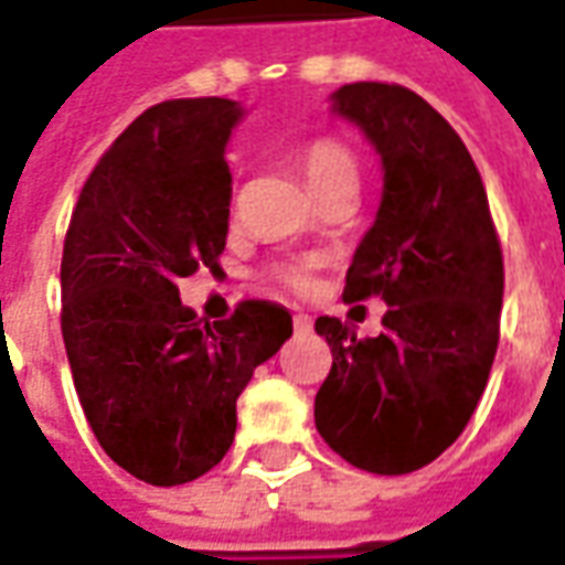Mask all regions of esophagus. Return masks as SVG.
<instances>
[{
	"instance_id": "obj_1",
	"label": "esophagus",
	"mask_w": 565,
	"mask_h": 565,
	"mask_svg": "<svg viewBox=\"0 0 565 565\" xmlns=\"http://www.w3.org/2000/svg\"><path fill=\"white\" fill-rule=\"evenodd\" d=\"M294 327L296 332H302V335H306V332H311V318H308V315H296Z\"/></svg>"
}]
</instances>
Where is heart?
Here are the masks:
<instances>
[{
  "mask_svg": "<svg viewBox=\"0 0 565 565\" xmlns=\"http://www.w3.org/2000/svg\"><path fill=\"white\" fill-rule=\"evenodd\" d=\"M299 169L306 174L308 190L320 196L332 186H356V162L351 150L342 148L339 141H315L308 145L306 153L299 157ZM281 278L296 290L308 284V266H284Z\"/></svg>",
  "mask_w": 565,
  "mask_h": 565,
  "instance_id": "b5f03b06",
  "label": "heart"
}]
</instances>
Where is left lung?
Segmentation results:
<instances>
[{
	"label": "left lung",
	"mask_w": 565,
	"mask_h": 565,
	"mask_svg": "<svg viewBox=\"0 0 565 565\" xmlns=\"http://www.w3.org/2000/svg\"><path fill=\"white\" fill-rule=\"evenodd\" d=\"M381 160V202L348 269L344 299L379 294L384 330L360 339L318 318L332 369L315 424L339 457L375 475L424 469L460 436L499 344L502 250L481 174L445 117L399 84L330 96Z\"/></svg>",
	"instance_id": "left-lung-1"
}]
</instances>
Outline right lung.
Instances as JSON below:
<instances>
[{
    "label": "right lung",
    "mask_w": 565,
    "mask_h": 565,
    "mask_svg": "<svg viewBox=\"0 0 565 565\" xmlns=\"http://www.w3.org/2000/svg\"><path fill=\"white\" fill-rule=\"evenodd\" d=\"M233 99H172L129 124L81 190L60 287L63 342L93 436L153 487L223 460L235 403L290 335V311L242 302L221 323L181 306L178 281L214 266L230 233Z\"/></svg>",
    "instance_id": "right-lung-1"
}]
</instances>
